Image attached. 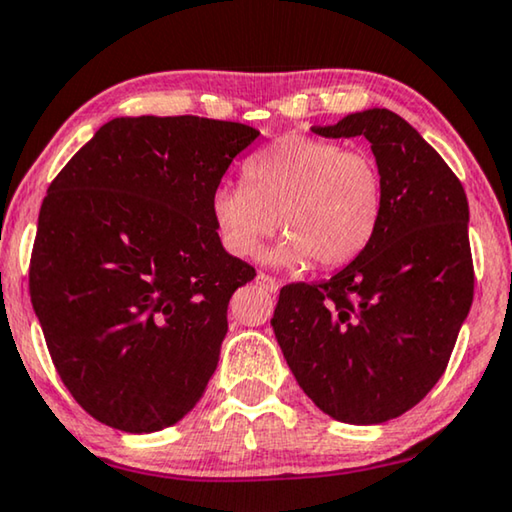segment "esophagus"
<instances>
[{"instance_id":"1","label":"esophagus","mask_w":512,"mask_h":512,"mask_svg":"<svg viewBox=\"0 0 512 512\" xmlns=\"http://www.w3.org/2000/svg\"><path fill=\"white\" fill-rule=\"evenodd\" d=\"M255 280H257V285H259V287H264V289H266V292H271V294H276V292H278V280L273 278V276H269V273H262V271H259Z\"/></svg>"}]
</instances>
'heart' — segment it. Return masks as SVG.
I'll return each mask as SVG.
<instances>
[{"label":"heart","instance_id":"b5f03b06","mask_svg":"<svg viewBox=\"0 0 512 512\" xmlns=\"http://www.w3.org/2000/svg\"><path fill=\"white\" fill-rule=\"evenodd\" d=\"M381 213L384 179L375 160L303 135L259 149L243 163V183H223L211 195L227 253L255 257L280 223L285 239L269 259L282 266L349 264L375 239Z\"/></svg>","mask_w":512,"mask_h":512}]
</instances>
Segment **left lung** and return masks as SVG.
<instances>
[{"label":"left lung","mask_w":512,"mask_h":512,"mask_svg":"<svg viewBox=\"0 0 512 512\" xmlns=\"http://www.w3.org/2000/svg\"><path fill=\"white\" fill-rule=\"evenodd\" d=\"M324 137L370 142L384 213L370 246L319 285H285L271 326L303 393L335 421L377 425L416 407L474 301L460 179L400 114H347Z\"/></svg>","instance_id":"obj_1"}]
</instances>
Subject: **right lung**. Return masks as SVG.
Here are the masks:
<instances>
[{"instance_id": "obj_1", "label": "right lung", "mask_w": 512, "mask_h": 512, "mask_svg": "<svg viewBox=\"0 0 512 512\" xmlns=\"http://www.w3.org/2000/svg\"><path fill=\"white\" fill-rule=\"evenodd\" d=\"M257 135L193 114L119 117L50 183L29 296L57 375L96 421L156 432L202 398L227 305L255 278L225 253L211 195Z\"/></svg>"}]
</instances>
